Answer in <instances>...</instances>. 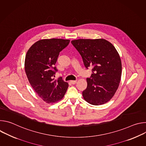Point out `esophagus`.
Listing matches in <instances>:
<instances>
[{
  "label": "esophagus",
  "instance_id": "esophagus-1",
  "mask_svg": "<svg viewBox=\"0 0 146 146\" xmlns=\"http://www.w3.org/2000/svg\"><path fill=\"white\" fill-rule=\"evenodd\" d=\"M70 82L72 84H75L77 82V80H72V81H70Z\"/></svg>",
  "mask_w": 146,
  "mask_h": 146
}]
</instances>
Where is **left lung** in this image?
I'll return each mask as SVG.
<instances>
[{
  "instance_id": "left-lung-1",
  "label": "left lung",
  "mask_w": 146,
  "mask_h": 146,
  "mask_svg": "<svg viewBox=\"0 0 146 146\" xmlns=\"http://www.w3.org/2000/svg\"><path fill=\"white\" fill-rule=\"evenodd\" d=\"M71 43L81 55L85 67H92L83 98L93 105L107 103L114 95L121 80L122 65L117 51L103 38H81Z\"/></svg>"
}]
</instances>
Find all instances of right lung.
<instances>
[{
	"label": "right lung",
	"mask_w": 146,
	"mask_h": 146,
	"mask_svg": "<svg viewBox=\"0 0 146 146\" xmlns=\"http://www.w3.org/2000/svg\"><path fill=\"white\" fill-rule=\"evenodd\" d=\"M69 40H40L28 50L25 60V70L36 94L47 103H54L64 98L68 83L59 77L54 80L55 65L59 52L68 46Z\"/></svg>",
	"instance_id": "add662e5"
}]
</instances>
